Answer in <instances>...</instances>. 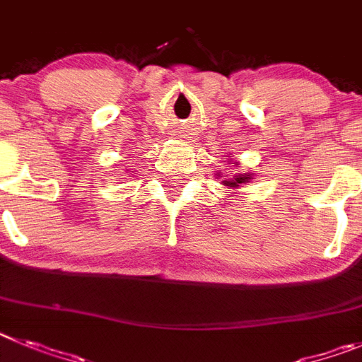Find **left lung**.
Listing matches in <instances>:
<instances>
[{"mask_svg": "<svg viewBox=\"0 0 362 362\" xmlns=\"http://www.w3.org/2000/svg\"><path fill=\"white\" fill-rule=\"evenodd\" d=\"M245 182H249V175H238V177L234 178V180L226 182V185H230V187H236V185L245 184Z\"/></svg>", "mask_w": 362, "mask_h": 362, "instance_id": "left-lung-1", "label": "left lung"}]
</instances>
